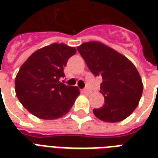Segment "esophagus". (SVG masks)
Wrapping results in <instances>:
<instances>
[{"mask_svg": "<svg viewBox=\"0 0 158 158\" xmlns=\"http://www.w3.org/2000/svg\"><path fill=\"white\" fill-rule=\"evenodd\" d=\"M83 92L85 93V94H89L91 91H90V89H89L88 87H85V89H83Z\"/></svg>", "mask_w": 158, "mask_h": 158, "instance_id": "1", "label": "esophagus"}]
</instances>
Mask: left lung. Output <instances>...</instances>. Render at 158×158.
I'll return each instance as SVG.
<instances>
[{
  "label": "left lung",
  "instance_id": "8db88e82",
  "mask_svg": "<svg viewBox=\"0 0 158 158\" xmlns=\"http://www.w3.org/2000/svg\"><path fill=\"white\" fill-rule=\"evenodd\" d=\"M77 50L89 71L103 80L100 93L104 104L93 109L94 116L105 122H118L129 117L143 93V83L135 66L124 55L99 41L85 42Z\"/></svg>",
  "mask_w": 158,
  "mask_h": 158
}]
</instances>
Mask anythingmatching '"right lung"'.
I'll list each match as a JSON object with an SVG mask.
<instances>
[{
  "instance_id": "add662e5",
  "label": "right lung",
  "mask_w": 158,
  "mask_h": 158,
  "mask_svg": "<svg viewBox=\"0 0 158 158\" xmlns=\"http://www.w3.org/2000/svg\"><path fill=\"white\" fill-rule=\"evenodd\" d=\"M77 50L53 43L31 54L15 78L16 96L29 113L40 119L54 120L68 113L80 94L77 86L60 82L64 67Z\"/></svg>"
}]
</instances>
